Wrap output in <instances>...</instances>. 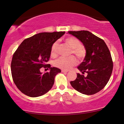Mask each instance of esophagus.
Here are the masks:
<instances>
[{
    "instance_id": "esophagus-1",
    "label": "esophagus",
    "mask_w": 124,
    "mask_h": 124,
    "mask_svg": "<svg viewBox=\"0 0 124 124\" xmlns=\"http://www.w3.org/2000/svg\"><path fill=\"white\" fill-rule=\"evenodd\" d=\"M62 72V73H67L68 72V71H67V70H62V71H61Z\"/></svg>"
}]
</instances>
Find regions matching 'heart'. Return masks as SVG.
Returning a JSON list of instances; mask_svg holds the SVG:
<instances>
[{
  "label": "heart",
  "mask_w": 124,
  "mask_h": 124,
  "mask_svg": "<svg viewBox=\"0 0 124 124\" xmlns=\"http://www.w3.org/2000/svg\"><path fill=\"white\" fill-rule=\"evenodd\" d=\"M66 43L68 44L72 48V53L75 54L78 58H82L85 56V51L82 47V43L79 39L75 37L67 38L65 40ZM58 43L55 42L53 43L51 48V55L53 57L56 56L57 53V48ZM76 59L74 57L69 58L60 57L56 59L54 62L55 66L62 69L63 70H69V69L76 65Z\"/></svg>",
  "instance_id": "b5f03b06"
}]
</instances>
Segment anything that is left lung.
I'll return each instance as SVG.
<instances>
[{
    "instance_id": "1",
    "label": "left lung",
    "mask_w": 124,
    "mask_h": 124,
    "mask_svg": "<svg viewBox=\"0 0 124 124\" xmlns=\"http://www.w3.org/2000/svg\"><path fill=\"white\" fill-rule=\"evenodd\" d=\"M82 42L86 50L83 62L77 67L82 74L77 73V77L70 84L79 93L92 95L105 86L113 70L111 54L105 42L88 31H68Z\"/></svg>"
}]
</instances>
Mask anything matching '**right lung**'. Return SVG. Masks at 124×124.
Returning <instances> with one entry per match:
<instances>
[{"label":"right lung","instance_id":"obj_1","mask_svg":"<svg viewBox=\"0 0 124 124\" xmlns=\"http://www.w3.org/2000/svg\"><path fill=\"white\" fill-rule=\"evenodd\" d=\"M65 33V31L40 32L26 39L19 45L12 57L11 70L14 82L22 93L37 97L52 88L55 77L61 70L51 67L47 62L53 43ZM42 67H48L50 71L41 73Z\"/></svg>","mask_w":124,"mask_h":124}]
</instances>
